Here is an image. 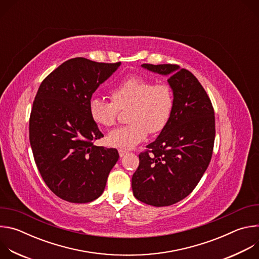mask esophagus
Instances as JSON below:
<instances>
[{
    "label": "esophagus",
    "mask_w": 259,
    "mask_h": 259,
    "mask_svg": "<svg viewBox=\"0 0 259 259\" xmlns=\"http://www.w3.org/2000/svg\"><path fill=\"white\" fill-rule=\"evenodd\" d=\"M128 152L127 151H124V150H119V155L121 158H123L125 155H127Z\"/></svg>",
    "instance_id": "esophagus-1"
}]
</instances>
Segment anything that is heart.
Returning a JSON list of instances; mask_svg holds the SVG:
<instances>
[{"mask_svg":"<svg viewBox=\"0 0 259 259\" xmlns=\"http://www.w3.org/2000/svg\"><path fill=\"white\" fill-rule=\"evenodd\" d=\"M112 101L92 97L88 112L92 121L103 127L116 123L119 109L128 110L129 125L118 127L107 135V143L121 150H131L147 133L156 134L167 125L173 108V93L168 84H154L140 76L123 79L110 90Z\"/></svg>","mask_w":259,"mask_h":259,"instance_id":"heart-1","label":"heart"}]
</instances>
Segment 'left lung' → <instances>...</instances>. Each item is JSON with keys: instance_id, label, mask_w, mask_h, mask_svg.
I'll return each instance as SVG.
<instances>
[{"instance_id": "left-lung-1", "label": "left lung", "mask_w": 259, "mask_h": 259, "mask_svg": "<svg viewBox=\"0 0 259 259\" xmlns=\"http://www.w3.org/2000/svg\"><path fill=\"white\" fill-rule=\"evenodd\" d=\"M168 77L173 93L169 121L139 155L132 176L134 197L155 207L173 205L197 187L211 161L215 139L212 103L191 71L176 64H141Z\"/></svg>"}]
</instances>
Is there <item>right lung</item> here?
<instances>
[{
    "mask_svg": "<svg viewBox=\"0 0 259 259\" xmlns=\"http://www.w3.org/2000/svg\"><path fill=\"white\" fill-rule=\"evenodd\" d=\"M120 65L69 59L47 76L35 95L29 118L34 162L47 187L64 201L96 200L119 160L116 149L93 144L103 134L89 116L88 103Z\"/></svg>",
    "mask_w": 259,
    "mask_h": 259,
    "instance_id": "add662e5",
    "label": "right lung"
}]
</instances>
